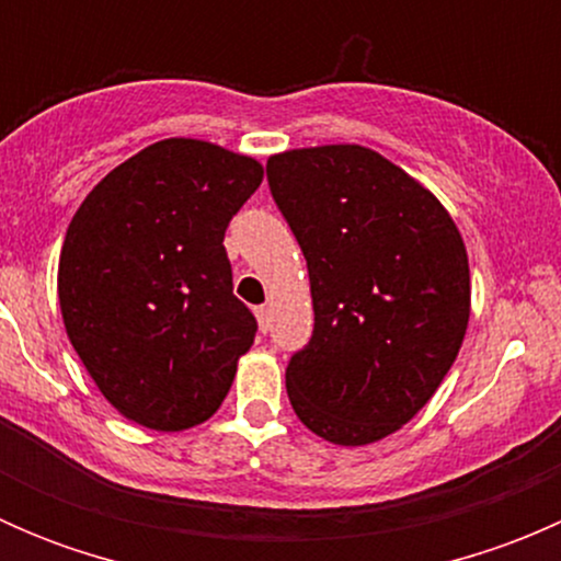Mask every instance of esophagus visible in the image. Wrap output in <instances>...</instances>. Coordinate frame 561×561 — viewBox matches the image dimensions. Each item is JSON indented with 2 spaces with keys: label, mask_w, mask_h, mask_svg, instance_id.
<instances>
[{
  "label": "esophagus",
  "mask_w": 561,
  "mask_h": 561,
  "mask_svg": "<svg viewBox=\"0 0 561 561\" xmlns=\"http://www.w3.org/2000/svg\"><path fill=\"white\" fill-rule=\"evenodd\" d=\"M254 317H257V325H260V331H268L271 328V312H268V307H257L254 309Z\"/></svg>",
  "instance_id": "obj_1"
}]
</instances>
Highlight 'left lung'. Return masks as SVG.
<instances>
[{
  "label": "left lung",
  "mask_w": 561,
  "mask_h": 561,
  "mask_svg": "<svg viewBox=\"0 0 561 561\" xmlns=\"http://www.w3.org/2000/svg\"><path fill=\"white\" fill-rule=\"evenodd\" d=\"M301 244L314 333L285 386L298 421L344 448L410 423L454 366L472 285L448 208L380 151L328 144L268 157Z\"/></svg>",
  "instance_id": "left-lung-1"
}]
</instances>
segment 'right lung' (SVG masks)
Returning a JSON list of instances; mask_svg holds the SVG:
<instances>
[{
    "mask_svg": "<svg viewBox=\"0 0 561 561\" xmlns=\"http://www.w3.org/2000/svg\"><path fill=\"white\" fill-rule=\"evenodd\" d=\"M263 181L197 138L146 146L81 203L59 254L61 320L113 410L154 432L208 421L257 322L233 296L225 230Z\"/></svg>",
    "mask_w": 561,
    "mask_h": 561,
    "instance_id": "right-lung-1",
    "label": "right lung"
}]
</instances>
